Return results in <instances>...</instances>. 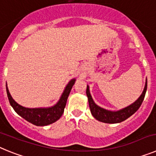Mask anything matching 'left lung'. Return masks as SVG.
Here are the masks:
<instances>
[{
    "label": "left lung",
    "mask_w": 156,
    "mask_h": 156,
    "mask_svg": "<svg viewBox=\"0 0 156 156\" xmlns=\"http://www.w3.org/2000/svg\"><path fill=\"white\" fill-rule=\"evenodd\" d=\"M146 90H147V80H146L144 90L140 97L131 105L126 106L122 109L118 110V111H111V110L105 109V108H101L98 105L92 98L90 92V87L88 85H87L86 93L89 106H90V112L95 119L100 122H105V123H119V122L126 120L137 111V109L140 108V106L142 104L143 100L145 96Z\"/></svg>",
    "instance_id": "8db88e82"
}]
</instances>
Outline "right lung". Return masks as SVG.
I'll list each match as a JSON object with an SVG mask.
<instances>
[{
    "instance_id": "obj_1",
    "label": "right lung",
    "mask_w": 156,
    "mask_h": 156,
    "mask_svg": "<svg viewBox=\"0 0 156 156\" xmlns=\"http://www.w3.org/2000/svg\"><path fill=\"white\" fill-rule=\"evenodd\" d=\"M76 82V79H72L65 87L61 97L58 101L57 103L51 107H40V108H27L21 105L18 104L12 97L10 92L8 90L6 83V90L8 94V100L13 109L16 113L19 115L23 119L28 122H31L38 126H48L56 122L60 119L64 112V108L66 107V101L69 95L72 90V87Z\"/></svg>"
}]
</instances>
